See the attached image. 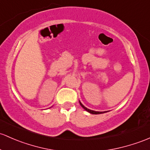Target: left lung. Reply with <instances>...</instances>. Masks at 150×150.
I'll use <instances>...</instances> for the list:
<instances>
[{
  "label": "left lung",
  "instance_id": "1",
  "mask_svg": "<svg viewBox=\"0 0 150 150\" xmlns=\"http://www.w3.org/2000/svg\"><path fill=\"white\" fill-rule=\"evenodd\" d=\"M79 102H80V105H81V106L83 107V108H84L86 111H88V112L90 113H92V114H100V113H104L107 112V111H93V110H91V109H88V108H86V106H84V105L82 104V103L80 101V100H79Z\"/></svg>",
  "mask_w": 150,
  "mask_h": 150
}]
</instances>
